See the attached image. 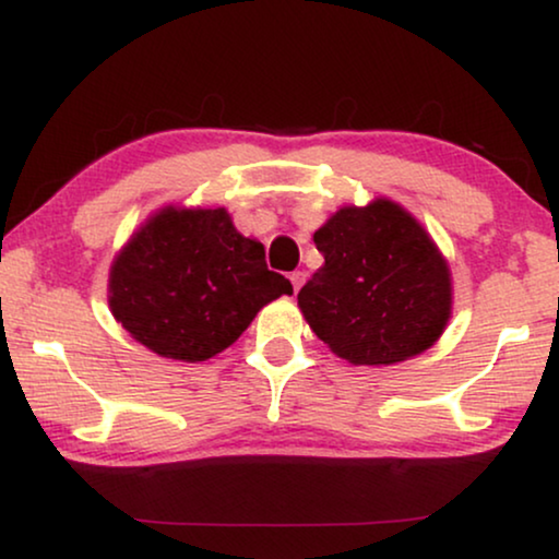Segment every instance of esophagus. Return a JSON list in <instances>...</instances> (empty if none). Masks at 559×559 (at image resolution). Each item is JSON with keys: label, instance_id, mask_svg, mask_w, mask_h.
<instances>
[{"label": "esophagus", "instance_id": "34e87169", "mask_svg": "<svg viewBox=\"0 0 559 559\" xmlns=\"http://www.w3.org/2000/svg\"><path fill=\"white\" fill-rule=\"evenodd\" d=\"M289 282H293L295 293H300V287L305 285V272H300V270L293 272V274H289Z\"/></svg>", "mask_w": 559, "mask_h": 559}]
</instances>
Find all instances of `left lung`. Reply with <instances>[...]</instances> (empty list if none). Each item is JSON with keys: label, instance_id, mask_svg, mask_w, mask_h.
I'll list each match as a JSON object with an SVG mask.
<instances>
[{"label": "left lung", "instance_id": "8db88e82", "mask_svg": "<svg viewBox=\"0 0 559 559\" xmlns=\"http://www.w3.org/2000/svg\"><path fill=\"white\" fill-rule=\"evenodd\" d=\"M325 264L300 293L305 320L335 356L389 366L445 331L453 287L430 234L386 198L333 213L312 236Z\"/></svg>", "mask_w": 559, "mask_h": 559}]
</instances>
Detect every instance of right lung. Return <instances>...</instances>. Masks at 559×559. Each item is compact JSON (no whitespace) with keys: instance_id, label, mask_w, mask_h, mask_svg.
<instances>
[{"instance_id":"add662e5","label":"right lung","mask_w":559,"mask_h":559,"mask_svg":"<svg viewBox=\"0 0 559 559\" xmlns=\"http://www.w3.org/2000/svg\"><path fill=\"white\" fill-rule=\"evenodd\" d=\"M293 293L264 247L236 231L226 209L155 213L109 274L114 318L142 346L175 361H205L231 346L266 302Z\"/></svg>"}]
</instances>
